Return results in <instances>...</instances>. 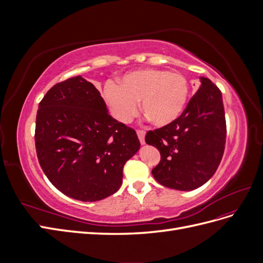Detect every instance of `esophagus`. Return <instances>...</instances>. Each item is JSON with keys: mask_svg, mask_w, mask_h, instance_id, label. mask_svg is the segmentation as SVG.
Returning <instances> with one entry per match:
<instances>
[{"mask_svg": "<svg viewBox=\"0 0 263 263\" xmlns=\"http://www.w3.org/2000/svg\"><path fill=\"white\" fill-rule=\"evenodd\" d=\"M145 135H146V132L145 130H137V136L139 138V141L141 145H145Z\"/></svg>", "mask_w": 263, "mask_h": 263, "instance_id": "1", "label": "esophagus"}]
</instances>
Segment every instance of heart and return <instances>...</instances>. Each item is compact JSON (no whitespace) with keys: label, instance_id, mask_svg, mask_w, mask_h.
<instances>
[{"label":"heart","instance_id":"b5f03b06","mask_svg":"<svg viewBox=\"0 0 263 263\" xmlns=\"http://www.w3.org/2000/svg\"><path fill=\"white\" fill-rule=\"evenodd\" d=\"M189 82L184 76L165 70L142 69L125 74L118 85L107 83L104 100L110 113L121 123H129L140 109L155 126L176 122L184 110Z\"/></svg>","mask_w":263,"mask_h":263}]
</instances>
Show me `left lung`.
<instances>
[{
  "label": "left lung",
  "instance_id": "left-lung-1",
  "mask_svg": "<svg viewBox=\"0 0 263 263\" xmlns=\"http://www.w3.org/2000/svg\"><path fill=\"white\" fill-rule=\"evenodd\" d=\"M146 142L160 151L153 169L161 185L179 191L202 186L216 172L226 142L221 92L210 79L201 86L176 122L147 133Z\"/></svg>",
  "mask_w": 263,
  "mask_h": 263
}]
</instances>
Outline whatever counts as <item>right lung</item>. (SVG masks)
Returning a JSON list of instances; mask_svg holds the SVG:
<instances>
[{"mask_svg":"<svg viewBox=\"0 0 263 263\" xmlns=\"http://www.w3.org/2000/svg\"><path fill=\"white\" fill-rule=\"evenodd\" d=\"M35 146L39 164L61 193L83 202L117 192L123 168L140 148L137 134L107 113L81 77L54 84L39 103Z\"/></svg>","mask_w":263,"mask_h":263,"instance_id":"right-lung-1","label":"right lung"}]
</instances>
